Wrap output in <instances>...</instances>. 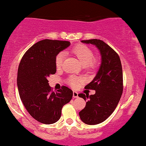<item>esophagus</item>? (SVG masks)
Wrapping results in <instances>:
<instances>
[{
  "label": "esophagus",
  "instance_id": "obj_1",
  "mask_svg": "<svg viewBox=\"0 0 146 146\" xmlns=\"http://www.w3.org/2000/svg\"><path fill=\"white\" fill-rule=\"evenodd\" d=\"M79 97V95H78V93L76 92V91H74L73 92V98H78Z\"/></svg>",
  "mask_w": 146,
  "mask_h": 146
}]
</instances>
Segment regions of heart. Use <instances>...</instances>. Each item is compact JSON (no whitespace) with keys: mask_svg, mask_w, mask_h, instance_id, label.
<instances>
[{"mask_svg":"<svg viewBox=\"0 0 146 146\" xmlns=\"http://www.w3.org/2000/svg\"><path fill=\"white\" fill-rule=\"evenodd\" d=\"M72 52L83 66H91V67L94 66L95 61L92 60L94 54H93L92 50L88 47L84 45H78L74 48ZM63 60H64V53L63 52L58 53L55 58V65L57 67L59 68L62 66ZM69 82L70 85L74 87H76L79 85V82L76 78L72 77L70 78Z\"/></svg>","mask_w":146,"mask_h":146,"instance_id":"obj_1","label":"heart"}]
</instances>
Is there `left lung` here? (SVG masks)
Masks as SVG:
<instances>
[{
    "mask_svg": "<svg viewBox=\"0 0 146 146\" xmlns=\"http://www.w3.org/2000/svg\"><path fill=\"white\" fill-rule=\"evenodd\" d=\"M82 42L96 46L101 56L96 76L85 86L95 90L96 94H79L86 100L85 108L79 113L80 119L85 124L95 125L107 119L117 106L123 91L122 67L118 54L104 41L91 39Z\"/></svg>",
    "mask_w": 146,
    "mask_h": 146,
    "instance_id": "obj_1",
    "label": "left lung"
}]
</instances>
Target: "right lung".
<instances>
[{
    "mask_svg": "<svg viewBox=\"0 0 146 146\" xmlns=\"http://www.w3.org/2000/svg\"><path fill=\"white\" fill-rule=\"evenodd\" d=\"M70 46L69 41L40 40L25 52L19 63L17 79L19 97L30 115L43 124L58 121L62 107L72 98L70 88L63 86L55 93L48 80L56 72L58 54Z\"/></svg>",
    "mask_w": 146,
    "mask_h": 146,
    "instance_id": "obj_1",
    "label": "right lung"
}]
</instances>
